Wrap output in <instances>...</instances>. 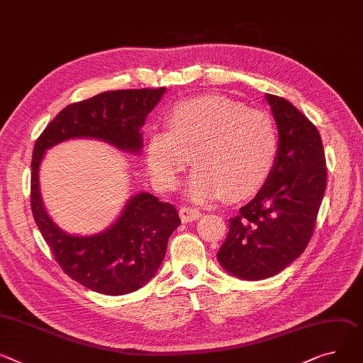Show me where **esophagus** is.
Returning <instances> with one entry per match:
<instances>
[{"instance_id":"obj_1","label":"esophagus","mask_w":363,"mask_h":363,"mask_svg":"<svg viewBox=\"0 0 363 363\" xmlns=\"http://www.w3.org/2000/svg\"><path fill=\"white\" fill-rule=\"evenodd\" d=\"M179 216L182 223H189V222H196L201 217V213L197 208H191V207H181Z\"/></svg>"}]
</instances>
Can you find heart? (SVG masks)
Listing matches in <instances>:
<instances>
[{
    "mask_svg": "<svg viewBox=\"0 0 363 363\" xmlns=\"http://www.w3.org/2000/svg\"><path fill=\"white\" fill-rule=\"evenodd\" d=\"M166 128L146 141V166L155 185L175 189L192 162L186 196L191 201H242L267 182L277 153L269 113L247 109L220 94L178 102L167 111Z\"/></svg>",
    "mask_w": 363,
    "mask_h": 363,
    "instance_id": "obj_1",
    "label": "heart"
}]
</instances>
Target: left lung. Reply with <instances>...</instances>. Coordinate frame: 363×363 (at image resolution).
Wrapping results in <instances>:
<instances>
[{"instance_id":"8db88e82","label":"left lung","mask_w":363,"mask_h":363,"mask_svg":"<svg viewBox=\"0 0 363 363\" xmlns=\"http://www.w3.org/2000/svg\"><path fill=\"white\" fill-rule=\"evenodd\" d=\"M264 98L279 131L274 164L257 196L229 220L217 252L223 270L242 280L276 276L305 251L327 185L317 127L289 101Z\"/></svg>"}]
</instances>
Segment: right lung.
Returning <instances> with one entry per match:
<instances>
[{
	"mask_svg": "<svg viewBox=\"0 0 363 363\" xmlns=\"http://www.w3.org/2000/svg\"><path fill=\"white\" fill-rule=\"evenodd\" d=\"M166 93L160 89L112 90L64 108L36 140L32 157L30 204L35 222L67 276L109 296L138 291L157 273L167 239L181 225L177 208L150 192H137L115 222L94 235H72L48 214L39 188L46 150L74 138L108 143L119 152L141 153L147 115Z\"/></svg>",
	"mask_w": 363,
	"mask_h": 363,
	"instance_id": "1",
	"label": "right lung"
}]
</instances>
